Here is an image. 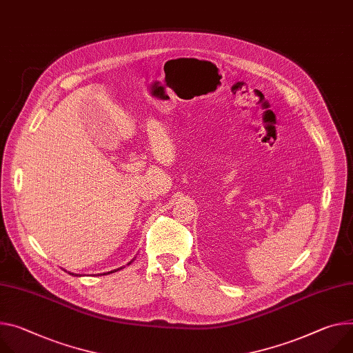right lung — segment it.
Here are the masks:
<instances>
[{
	"label": "right lung",
	"instance_id": "obj_1",
	"mask_svg": "<svg viewBox=\"0 0 353 353\" xmlns=\"http://www.w3.org/2000/svg\"><path fill=\"white\" fill-rule=\"evenodd\" d=\"M131 263V262H130ZM130 263H128V265H130ZM119 269H122V268H119ZM119 269H115V270H112V272H108V273H114V272H117V270H119ZM72 274V273H70Z\"/></svg>",
	"mask_w": 353,
	"mask_h": 353
}]
</instances>
